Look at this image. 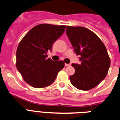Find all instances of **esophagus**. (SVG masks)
<instances>
[{"label":"esophagus","instance_id":"1","mask_svg":"<svg viewBox=\"0 0 120 120\" xmlns=\"http://www.w3.org/2000/svg\"><path fill=\"white\" fill-rule=\"evenodd\" d=\"M71 66L70 64H66V63L65 64V66Z\"/></svg>","mask_w":120,"mask_h":120}]
</instances>
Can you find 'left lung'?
I'll list each match as a JSON object with an SVG mask.
<instances>
[{"mask_svg": "<svg viewBox=\"0 0 120 120\" xmlns=\"http://www.w3.org/2000/svg\"><path fill=\"white\" fill-rule=\"evenodd\" d=\"M66 34L81 63L72 64L75 74L69 77L77 89L90 90L105 78L110 66V59L105 45L98 36L83 27L67 26Z\"/></svg>", "mask_w": 120, "mask_h": 120, "instance_id": "1", "label": "left lung"}]
</instances>
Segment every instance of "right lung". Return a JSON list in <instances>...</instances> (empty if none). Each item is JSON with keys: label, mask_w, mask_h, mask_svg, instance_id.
Returning a JSON list of instances; mask_svg holds the SVG:
<instances>
[{"label": "right lung", "mask_w": 120, "mask_h": 120, "mask_svg": "<svg viewBox=\"0 0 120 120\" xmlns=\"http://www.w3.org/2000/svg\"><path fill=\"white\" fill-rule=\"evenodd\" d=\"M66 26L41 24L31 29L19 44L16 67L24 80L32 87L51 84L64 67L63 61L47 58V52L64 33Z\"/></svg>", "instance_id": "add662e5"}]
</instances>
